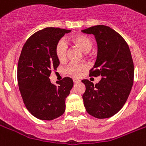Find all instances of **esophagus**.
I'll use <instances>...</instances> for the list:
<instances>
[{"label":"esophagus","instance_id":"1","mask_svg":"<svg viewBox=\"0 0 146 146\" xmlns=\"http://www.w3.org/2000/svg\"><path fill=\"white\" fill-rule=\"evenodd\" d=\"M73 82H74V83H79V82L80 81V80L79 79H76V78H73Z\"/></svg>","mask_w":146,"mask_h":146}]
</instances>
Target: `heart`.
I'll use <instances>...</instances> for the list:
<instances>
[{
    "label": "heart",
    "instance_id": "heart-1",
    "mask_svg": "<svg viewBox=\"0 0 146 146\" xmlns=\"http://www.w3.org/2000/svg\"><path fill=\"white\" fill-rule=\"evenodd\" d=\"M73 42L79 46L85 52H88L92 49L94 46V41L89 35H77L72 38ZM69 46L67 42L63 38L59 39L56 44L55 52L57 59L59 61H64L67 58ZM87 68V66L84 63L77 62H70L65 68V72L69 75L73 76H77L82 71Z\"/></svg>",
    "mask_w": 146,
    "mask_h": 146
}]
</instances>
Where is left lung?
<instances>
[{
    "instance_id": "8db88e82",
    "label": "left lung",
    "mask_w": 146,
    "mask_h": 146,
    "mask_svg": "<svg viewBox=\"0 0 146 146\" xmlns=\"http://www.w3.org/2000/svg\"><path fill=\"white\" fill-rule=\"evenodd\" d=\"M93 34L98 46L97 61L90 76H101L94 84L83 80L86 90L83 100L86 111L97 118H108L121 109L128 99L134 81V64L128 44L114 29L96 25L82 30Z\"/></svg>"
}]
</instances>
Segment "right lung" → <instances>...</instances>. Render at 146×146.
<instances>
[{"mask_svg": "<svg viewBox=\"0 0 146 146\" xmlns=\"http://www.w3.org/2000/svg\"><path fill=\"white\" fill-rule=\"evenodd\" d=\"M70 32L52 27L43 29L31 35L21 50L18 63L19 90L28 111L38 119L50 121L65 112L73 80L64 77L52 84L48 76L59 65L56 44Z\"/></svg>", "mask_w": 146, "mask_h": 146, "instance_id": "obj_1", "label": "right lung"}]
</instances>
